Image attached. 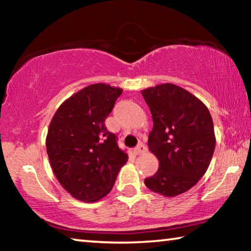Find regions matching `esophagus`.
I'll return each instance as SVG.
<instances>
[{"mask_svg": "<svg viewBox=\"0 0 251 251\" xmlns=\"http://www.w3.org/2000/svg\"><path fill=\"white\" fill-rule=\"evenodd\" d=\"M147 151V148H146V146L144 145V144H138L137 146H136L134 150H133V152L135 155H141V154H144V152H145Z\"/></svg>", "mask_w": 251, "mask_h": 251, "instance_id": "obj_1", "label": "esophagus"}]
</instances>
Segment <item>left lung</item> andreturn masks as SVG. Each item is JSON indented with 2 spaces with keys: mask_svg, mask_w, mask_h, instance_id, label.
I'll return each instance as SVG.
<instances>
[{
  "mask_svg": "<svg viewBox=\"0 0 251 251\" xmlns=\"http://www.w3.org/2000/svg\"><path fill=\"white\" fill-rule=\"evenodd\" d=\"M142 95L151 109L148 148L159 161L145 185L165 197L186 193L205 175L214 155V123L207 106L175 84L148 87Z\"/></svg>",
  "mask_w": 251,
  "mask_h": 251,
  "instance_id": "obj_1",
  "label": "left lung"
}]
</instances>
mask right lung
Segmentation results:
<instances>
[{"label":"right lung","mask_w":251,"mask_h":251,"mask_svg":"<svg viewBox=\"0 0 251 251\" xmlns=\"http://www.w3.org/2000/svg\"><path fill=\"white\" fill-rule=\"evenodd\" d=\"M123 90L97 83L63 101L46 136L50 167L67 193L80 201L105 197L128 156L105 126Z\"/></svg>","instance_id":"obj_1"}]
</instances>
